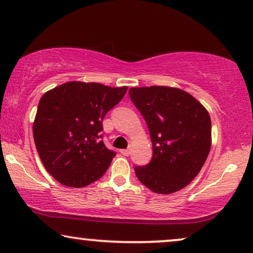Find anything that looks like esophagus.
I'll use <instances>...</instances> for the list:
<instances>
[{
  "label": "esophagus",
  "mask_w": 253,
  "mask_h": 253,
  "mask_svg": "<svg viewBox=\"0 0 253 253\" xmlns=\"http://www.w3.org/2000/svg\"><path fill=\"white\" fill-rule=\"evenodd\" d=\"M120 152H121V154L124 155V157H127V155L130 154V150H129V148H126V150H121Z\"/></svg>",
  "instance_id": "1"
}]
</instances>
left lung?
<instances>
[{
	"label": "left lung",
	"instance_id": "1",
	"mask_svg": "<svg viewBox=\"0 0 253 253\" xmlns=\"http://www.w3.org/2000/svg\"><path fill=\"white\" fill-rule=\"evenodd\" d=\"M131 101L146 122L153 145L150 164L136 166L137 178L155 193L181 190L198 175L212 144L210 114L183 89L132 87Z\"/></svg>",
	"mask_w": 253,
	"mask_h": 253
}]
</instances>
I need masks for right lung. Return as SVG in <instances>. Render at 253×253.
Listing matches in <instances>:
<instances>
[{"label":"right lung","instance_id":"add662e5","mask_svg":"<svg viewBox=\"0 0 253 253\" xmlns=\"http://www.w3.org/2000/svg\"><path fill=\"white\" fill-rule=\"evenodd\" d=\"M126 89L68 82L41 96L34 143L44 168L57 182L84 188L102 177L116 155L101 140L102 120Z\"/></svg>","mask_w":253,"mask_h":253}]
</instances>
